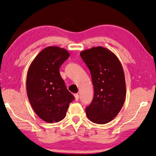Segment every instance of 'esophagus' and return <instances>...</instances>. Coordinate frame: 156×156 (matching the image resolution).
<instances>
[{
	"instance_id": "34e87169",
	"label": "esophagus",
	"mask_w": 156,
	"mask_h": 156,
	"mask_svg": "<svg viewBox=\"0 0 156 156\" xmlns=\"http://www.w3.org/2000/svg\"><path fill=\"white\" fill-rule=\"evenodd\" d=\"M74 97H75L76 101H77V100H78V99H79V96H78V94H74Z\"/></svg>"
}]
</instances>
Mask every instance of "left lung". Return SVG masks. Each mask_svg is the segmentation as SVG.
<instances>
[{"label": "left lung", "instance_id": "8db88e82", "mask_svg": "<svg viewBox=\"0 0 156 156\" xmlns=\"http://www.w3.org/2000/svg\"><path fill=\"white\" fill-rule=\"evenodd\" d=\"M90 71L94 96L85 109L87 118L96 124L109 122L118 114L126 98V84L122 65L110 50L95 47L80 52Z\"/></svg>", "mask_w": 156, "mask_h": 156}]
</instances>
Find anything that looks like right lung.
Masks as SVG:
<instances>
[{
	"label": "right lung",
	"instance_id": "right-lung-1",
	"mask_svg": "<svg viewBox=\"0 0 156 156\" xmlns=\"http://www.w3.org/2000/svg\"><path fill=\"white\" fill-rule=\"evenodd\" d=\"M67 50L47 47L37 55L29 67L27 93L35 113L49 123L64 119L74 96L67 90L59 69L68 58Z\"/></svg>",
	"mask_w": 156,
	"mask_h": 156
}]
</instances>
